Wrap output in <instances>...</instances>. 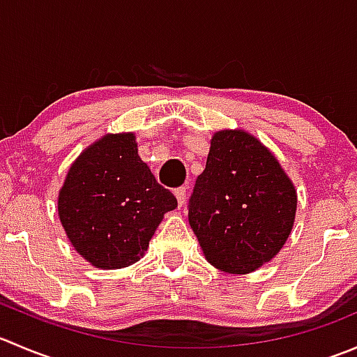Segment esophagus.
Segmentation results:
<instances>
[{"mask_svg": "<svg viewBox=\"0 0 357 357\" xmlns=\"http://www.w3.org/2000/svg\"><path fill=\"white\" fill-rule=\"evenodd\" d=\"M174 195H176V199H178L179 207H183V205H185V202H186V188H185V186H181V188L176 190Z\"/></svg>", "mask_w": 357, "mask_h": 357, "instance_id": "esophagus-1", "label": "esophagus"}]
</instances>
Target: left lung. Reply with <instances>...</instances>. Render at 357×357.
Wrapping results in <instances>:
<instances>
[{
  "label": "left lung",
  "mask_w": 357,
  "mask_h": 357,
  "mask_svg": "<svg viewBox=\"0 0 357 357\" xmlns=\"http://www.w3.org/2000/svg\"><path fill=\"white\" fill-rule=\"evenodd\" d=\"M297 193L275 155L245 131L212 136L207 164L188 202L205 257L235 275L255 271L285 245Z\"/></svg>",
  "instance_id": "obj_1"
}]
</instances>
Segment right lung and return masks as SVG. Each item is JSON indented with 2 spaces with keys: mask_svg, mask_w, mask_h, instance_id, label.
Listing matches in <instances>:
<instances>
[{
  "mask_svg": "<svg viewBox=\"0 0 357 357\" xmlns=\"http://www.w3.org/2000/svg\"><path fill=\"white\" fill-rule=\"evenodd\" d=\"M178 200L138 155L135 135H109L68 169L59 215L75 250L102 269L135 264Z\"/></svg>",
  "mask_w": 357,
  "mask_h": 357,
  "instance_id": "right-lung-1",
  "label": "right lung"
}]
</instances>
